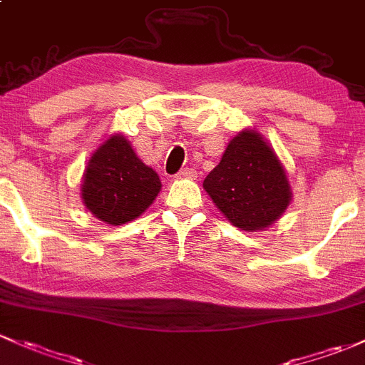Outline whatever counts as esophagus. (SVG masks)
<instances>
[{
    "mask_svg": "<svg viewBox=\"0 0 365 365\" xmlns=\"http://www.w3.org/2000/svg\"><path fill=\"white\" fill-rule=\"evenodd\" d=\"M178 178L179 179H197V170H195V168H190V167H184L178 172Z\"/></svg>",
    "mask_w": 365,
    "mask_h": 365,
    "instance_id": "esophagus-1",
    "label": "esophagus"
}]
</instances>
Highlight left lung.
I'll use <instances>...</instances> for the list:
<instances>
[{"instance_id": "left-lung-1", "label": "left lung", "mask_w": 365, "mask_h": 365, "mask_svg": "<svg viewBox=\"0 0 365 365\" xmlns=\"http://www.w3.org/2000/svg\"><path fill=\"white\" fill-rule=\"evenodd\" d=\"M203 187L237 228L256 231L277 221L291 202L287 178L272 148L256 132L230 140Z\"/></svg>"}]
</instances>
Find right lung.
<instances>
[{"label": "right lung", "instance_id": "1", "mask_svg": "<svg viewBox=\"0 0 365 365\" xmlns=\"http://www.w3.org/2000/svg\"><path fill=\"white\" fill-rule=\"evenodd\" d=\"M158 174L144 165L123 135H113L88 160L81 198L108 225H125L140 215L160 193Z\"/></svg>", "mask_w": 365, "mask_h": 365}]
</instances>
